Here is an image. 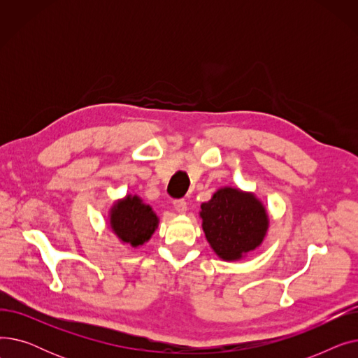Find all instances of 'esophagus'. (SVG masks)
I'll list each match as a JSON object with an SVG mask.
<instances>
[{
    "instance_id": "1",
    "label": "esophagus",
    "mask_w": 358,
    "mask_h": 358,
    "mask_svg": "<svg viewBox=\"0 0 358 358\" xmlns=\"http://www.w3.org/2000/svg\"><path fill=\"white\" fill-rule=\"evenodd\" d=\"M174 209H176L178 213L184 215V213L187 212V209H189V206H187V201H185V200H176V201H174Z\"/></svg>"
}]
</instances>
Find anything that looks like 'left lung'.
<instances>
[{
  "mask_svg": "<svg viewBox=\"0 0 358 358\" xmlns=\"http://www.w3.org/2000/svg\"><path fill=\"white\" fill-rule=\"evenodd\" d=\"M201 228L213 252L223 261H239L261 247L270 216L252 192L224 185L200 206Z\"/></svg>",
  "mask_w": 358,
  "mask_h": 358,
  "instance_id": "1",
  "label": "left lung"
}]
</instances>
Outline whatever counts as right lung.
I'll use <instances>...</instances> for the list:
<instances>
[{"mask_svg": "<svg viewBox=\"0 0 358 358\" xmlns=\"http://www.w3.org/2000/svg\"><path fill=\"white\" fill-rule=\"evenodd\" d=\"M108 224L122 243L139 248L152 238L159 224V217L138 194H126L111 204Z\"/></svg>", "mask_w": 358, "mask_h": 358, "instance_id": "1", "label": "right lung"}]
</instances>
